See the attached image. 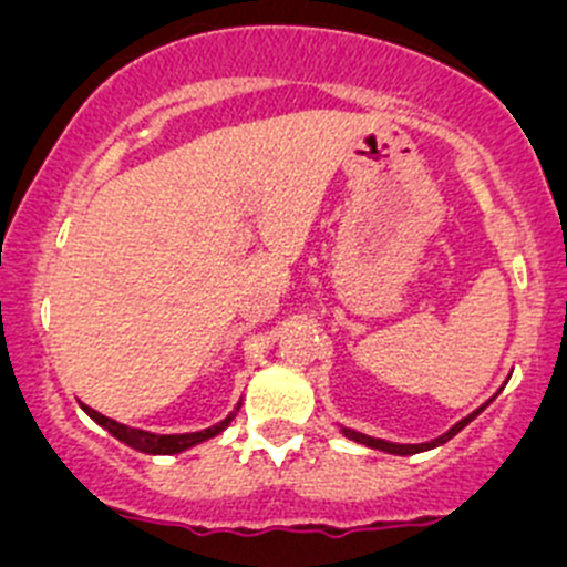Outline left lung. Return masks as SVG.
I'll return each mask as SVG.
<instances>
[{"label":"left lung","mask_w":567,"mask_h":567,"mask_svg":"<svg viewBox=\"0 0 567 567\" xmlns=\"http://www.w3.org/2000/svg\"><path fill=\"white\" fill-rule=\"evenodd\" d=\"M496 398V394H494ZM491 398V400H494ZM491 400L488 403H483L480 405L477 411H472V414L468 416H463L461 422H455L453 427H450L447 433H442V436L439 439H433V442H425V444H394V442H384V439H373V436H364V433H359V431H351V427H340L342 431V436H348L351 439V442H357V444H364V447H373V450H381V453H390V455H416V453H425V450H433V447H439V444H444V442H450V439L455 436V433H461L463 427L468 425V422L474 420V416L480 414V411H485L491 405Z\"/></svg>","instance_id":"obj_1"}]
</instances>
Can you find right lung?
<instances>
[{
    "mask_svg": "<svg viewBox=\"0 0 567 567\" xmlns=\"http://www.w3.org/2000/svg\"><path fill=\"white\" fill-rule=\"evenodd\" d=\"M82 409L87 411L90 416H93L95 422H99L104 431L112 433L114 439H120L123 444H128V447L140 450V453H147V455H175V453H183V450L194 447V444H203L208 442V439L219 436L221 431H225L227 425L233 422V416H236V411L241 409V403L236 405V411L233 414H227L225 420L216 422V425L205 427V431H197V433H169V436H158V433H151V431H140V427H128V425H120V422L109 420V416L99 414L95 409H90V405L82 403Z\"/></svg>",
    "mask_w": 567,
    "mask_h": 567,
    "instance_id": "right-lung-1",
    "label": "right lung"
}]
</instances>
